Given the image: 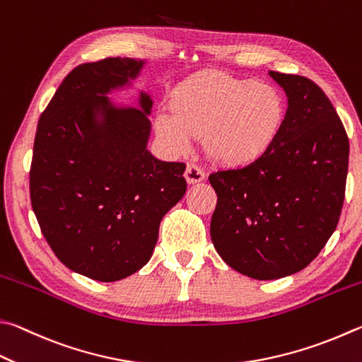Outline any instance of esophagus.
I'll return each mask as SVG.
<instances>
[{
  "label": "esophagus",
  "mask_w": 362,
  "mask_h": 362,
  "mask_svg": "<svg viewBox=\"0 0 362 362\" xmlns=\"http://www.w3.org/2000/svg\"><path fill=\"white\" fill-rule=\"evenodd\" d=\"M185 179L188 183H196L204 180V170L198 166V164L189 163L185 170Z\"/></svg>",
  "instance_id": "obj_1"
}]
</instances>
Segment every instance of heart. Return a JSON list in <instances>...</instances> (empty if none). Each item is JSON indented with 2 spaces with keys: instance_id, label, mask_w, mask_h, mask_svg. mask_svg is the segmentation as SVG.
Wrapping results in <instances>:
<instances>
[{
  "instance_id": "obj_1",
  "label": "heart",
  "mask_w": 362,
  "mask_h": 362,
  "mask_svg": "<svg viewBox=\"0 0 362 362\" xmlns=\"http://www.w3.org/2000/svg\"><path fill=\"white\" fill-rule=\"evenodd\" d=\"M169 110L155 117L156 133L175 153L187 152L193 136L215 161L244 166L272 148L285 124L284 96L272 85L218 72L192 77L177 87Z\"/></svg>"
}]
</instances>
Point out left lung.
Instances as JSON below:
<instances>
[{
	"mask_svg": "<svg viewBox=\"0 0 362 362\" xmlns=\"http://www.w3.org/2000/svg\"><path fill=\"white\" fill-rule=\"evenodd\" d=\"M285 90V124L272 148L209 175L216 193L210 238L234 271L281 279L317 258L345 199L348 142L329 98L310 78L269 71Z\"/></svg>",
	"mask_w": 362,
	"mask_h": 362,
	"instance_id": "left-lung-1",
	"label": "left lung"
}]
</instances>
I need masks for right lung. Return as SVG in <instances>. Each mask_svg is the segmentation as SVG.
Returning a JSON list of instances; mask_svg holds the SVG:
<instances>
[{"instance_id": "right-lung-1", "label": "right lung", "mask_w": 362, "mask_h": 362, "mask_svg": "<svg viewBox=\"0 0 362 362\" xmlns=\"http://www.w3.org/2000/svg\"><path fill=\"white\" fill-rule=\"evenodd\" d=\"M142 64L120 57L78 64L39 118L33 147L30 196L44 238L64 266L100 281L147 264L163 216L187 192L185 163L147 150L150 96L141 93V110L106 96Z\"/></svg>"}]
</instances>
